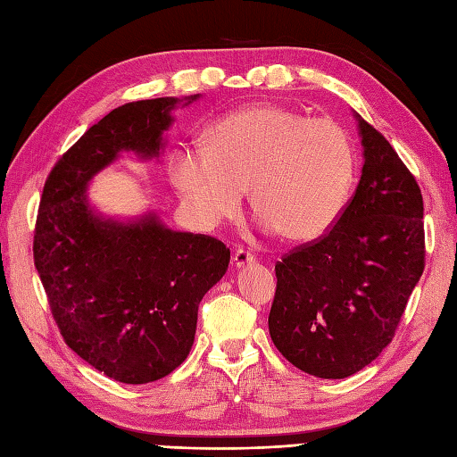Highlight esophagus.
Here are the masks:
<instances>
[{
	"instance_id": "esophagus-1",
	"label": "esophagus",
	"mask_w": 457,
	"mask_h": 457,
	"mask_svg": "<svg viewBox=\"0 0 457 457\" xmlns=\"http://www.w3.org/2000/svg\"><path fill=\"white\" fill-rule=\"evenodd\" d=\"M234 265L236 267H244V265H247V263H253L255 261V255L251 253V251H247V249H244V247H239V249H236V253H234Z\"/></svg>"
}]
</instances>
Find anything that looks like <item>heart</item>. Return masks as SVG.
Segmentation results:
<instances>
[{
    "instance_id": "1",
    "label": "heart",
    "mask_w": 457,
    "mask_h": 457,
    "mask_svg": "<svg viewBox=\"0 0 457 457\" xmlns=\"http://www.w3.org/2000/svg\"><path fill=\"white\" fill-rule=\"evenodd\" d=\"M357 154L349 133L329 118L285 105H255L212 125L206 145L180 143L169 177L204 226L234 218L251 204L288 241L326 236L352 196Z\"/></svg>"
}]
</instances>
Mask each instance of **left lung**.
Returning <instances> with one entry per match:
<instances>
[{"label": "left lung", "mask_w": 457, "mask_h": 457, "mask_svg": "<svg viewBox=\"0 0 457 457\" xmlns=\"http://www.w3.org/2000/svg\"><path fill=\"white\" fill-rule=\"evenodd\" d=\"M365 164L353 198L320 239L275 265V347L300 371L345 378L391 344L424 270V206L414 174L357 115Z\"/></svg>", "instance_id": "obj_1"}]
</instances>
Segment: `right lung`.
I'll use <instances>...</instances> for the list:
<instances>
[{
    "instance_id": "add662e5",
    "label": "right lung",
    "mask_w": 457,
    "mask_h": 457,
    "mask_svg": "<svg viewBox=\"0 0 457 457\" xmlns=\"http://www.w3.org/2000/svg\"><path fill=\"white\" fill-rule=\"evenodd\" d=\"M177 102H129L92 125L48 172L35 223V267L64 344L128 385L159 381L187 359L200 300L229 263L216 237L153 216L105 221L86 202V184L120 151L159 154Z\"/></svg>"
}]
</instances>
